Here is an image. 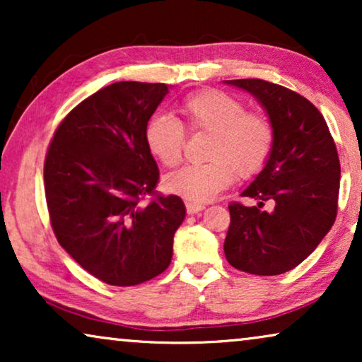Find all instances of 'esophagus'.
Wrapping results in <instances>:
<instances>
[{"label": "esophagus", "mask_w": 362, "mask_h": 362, "mask_svg": "<svg viewBox=\"0 0 362 362\" xmlns=\"http://www.w3.org/2000/svg\"><path fill=\"white\" fill-rule=\"evenodd\" d=\"M185 206H186V211L187 214H196V212H199L204 209V204H199V202H192V201H185Z\"/></svg>", "instance_id": "1"}]
</instances>
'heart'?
I'll use <instances>...</instances> for the list:
<instances>
[{
    "instance_id": "heart-1",
    "label": "heart",
    "mask_w": 362,
    "mask_h": 362,
    "mask_svg": "<svg viewBox=\"0 0 362 362\" xmlns=\"http://www.w3.org/2000/svg\"><path fill=\"white\" fill-rule=\"evenodd\" d=\"M180 113L192 133H209L206 163L187 165L165 177V186L192 202H206L234 180L264 170L275 146V127L265 113L214 88L191 93L180 102ZM148 151L165 168H175L185 153V128L170 115H155L145 127Z\"/></svg>"
}]
</instances>
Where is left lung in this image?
<instances>
[{
    "instance_id": "left-lung-1",
    "label": "left lung",
    "mask_w": 362,
    "mask_h": 362,
    "mask_svg": "<svg viewBox=\"0 0 362 362\" xmlns=\"http://www.w3.org/2000/svg\"><path fill=\"white\" fill-rule=\"evenodd\" d=\"M250 92L275 127L270 160L242 197L230 202L226 259L252 275H280L300 265L338 214L341 166L323 115L300 93L262 78L226 81Z\"/></svg>"
}]
</instances>
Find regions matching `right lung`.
<instances>
[{
  "mask_svg": "<svg viewBox=\"0 0 362 362\" xmlns=\"http://www.w3.org/2000/svg\"><path fill=\"white\" fill-rule=\"evenodd\" d=\"M166 83L115 82L64 117L44 161L49 219L62 249L113 286L155 279L170 265L185 221L181 197L155 191L160 171L145 127Z\"/></svg>",
  "mask_w": 362,
  "mask_h": 362,
  "instance_id": "1",
  "label": "right lung"
}]
</instances>
